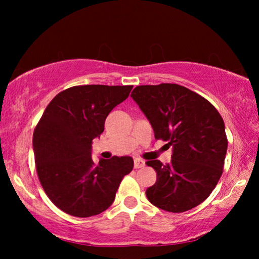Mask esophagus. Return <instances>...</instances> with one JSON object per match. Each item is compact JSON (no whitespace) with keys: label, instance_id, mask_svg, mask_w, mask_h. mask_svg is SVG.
<instances>
[{"label":"esophagus","instance_id":"esophagus-1","mask_svg":"<svg viewBox=\"0 0 259 259\" xmlns=\"http://www.w3.org/2000/svg\"><path fill=\"white\" fill-rule=\"evenodd\" d=\"M144 165H145V161L142 160V159H135V168L136 169L143 168Z\"/></svg>","mask_w":259,"mask_h":259}]
</instances>
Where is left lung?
I'll list each match as a JSON object with an SVG mask.
<instances>
[{
	"label": "left lung",
	"instance_id": "left-lung-1",
	"mask_svg": "<svg viewBox=\"0 0 259 259\" xmlns=\"http://www.w3.org/2000/svg\"><path fill=\"white\" fill-rule=\"evenodd\" d=\"M154 130L172 147L171 162H146L156 182L148 201L169 212H184L208 198L223 174L227 151L221 114L202 96L179 84L138 85L131 93Z\"/></svg>",
	"mask_w": 259,
	"mask_h": 259
}]
</instances>
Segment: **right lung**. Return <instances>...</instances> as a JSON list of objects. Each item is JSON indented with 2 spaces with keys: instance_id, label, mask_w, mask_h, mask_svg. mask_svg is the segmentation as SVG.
<instances>
[{
  "instance_id": "right-lung-1",
  "label": "right lung",
  "mask_w": 259,
  "mask_h": 259,
  "mask_svg": "<svg viewBox=\"0 0 259 259\" xmlns=\"http://www.w3.org/2000/svg\"><path fill=\"white\" fill-rule=\"evenodd\" d=\"M133 85L88 84L61 91L48 105L33 135L41 185L52 202L75 217L111 207L117 188L134 168L131 156L91 157L93 140L104 131L112 109L128 98Z\"/></svg>"
}]
</instances>
